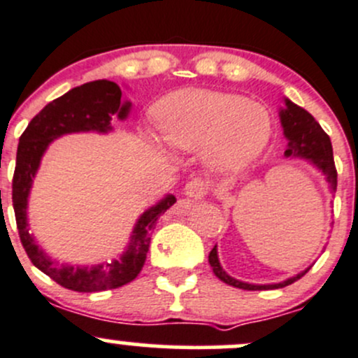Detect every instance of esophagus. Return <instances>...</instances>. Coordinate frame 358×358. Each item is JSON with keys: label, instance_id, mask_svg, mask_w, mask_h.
I'll list each match as a JSON object with an SVG mask.
<instances>
[{"label": "esophagus", "instance_id": "1", "mask_svg": "<svg viewBox=\"0 0 358 358\" xmlns=\"http://www.w3.org/2000/svg\"><path fill=\"white\" fill-rule=\"evenodd\" d=\"M185 195L190 199H195V201L204 199L206 195H208V185H206L201 178L192 180V182L185 185Z\"/></svg>", "mask_w": 358, "mask_h": 358}]
</instances>
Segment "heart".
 Here are the masks:
<instances>
[{
	"mask_svg": "<svg viewBox=\"0 0 358 358\" xmlns=\"http://www.w3.org/2000/svg\"><path fill=\"white\" fill-rule=\"evenodd\" d=\"M156 123L173 149L204 152L217 175H236L264 154L273 135L268 108L238 94L182 90L157 103ZM152 144L159 138L149 134Z\"/></svg>",
	"mask_w": 358,
	"mask_h": 358,
	"instance_id": "heart-1",
	"label": "heart"
}]
</instances>
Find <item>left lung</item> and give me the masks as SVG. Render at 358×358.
Returning a JSON list of instances; mask_svg holds the SVG:
<instances>
[{
  "instance_id": "left-lung-1",
  "label": "left lung",
  "mask_w": 358,
  "mask_h": 358,
  "mask_svg": "<svg viewBox=\"0 0 358 358\" xmlns=\"http://www.w3.org/2000/svg\"><path fill=\"white\" fill-rule=\"evenodd\" d=\"M285 106L280 108V122L283 135L287 138V149H285V157L287 159H303L306 163L310 164L322 173L324 180L328 182L331 194L336 192V168H334L333 159V145H331L329 135L321 129L314 116L310 113L300 108L288 97H283ZM209 264L213 268V273L220 278L223 283L229 287L242 288V289H276L288 287V285L295 283L296 280L303 276L312 266H308L303 271H300L295 276H289L287 280L280 281V283H247V281L236 280V278L229 276L227 271L223 269L220 262V255H217V245H214L213 250L209 252Z\"/></svg>"
}]
</instances>
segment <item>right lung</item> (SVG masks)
<instances>
[{
	"mask_svg": "<svg viewBox=\"0 0 358 358\" xmlns=\"http://www.w3.org/2000/svg\"><path fill=\"white\" fill-rule=\"evenodd\" d=\"M131 111V103L122 99V89L115 82L94 80L73 87L30 120L22 134L17 149V166L13 175V209L18 235L29 259L37 269L62 287L73 292H103L120 288L137 278L148 257L150 235L157 220L176 202L173 194L150 206L138 216L130 233V242L118 259L99 264H69L50 257L29 233V195L34 178L41 168L44 154L56 138L70 134H110L111 122H125Z\"/></svg>",
	"mask_w": 358,
	"mask_h": 358,
	"instance_id": "add662e5",
	"label": "right lung"
}]
</instances>
